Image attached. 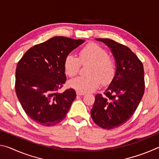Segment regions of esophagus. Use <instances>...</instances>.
<instances>
[{
  "instance_id": "34e87169",
  "label": "esophagus",
  "mask_w": 159,
  "mask_h": 159,
  "mask_svg": "<svg viewBox=\"0 0 159 159\" xmlns=\"http://www.w3.org/2000/svg\"><path fill=\"white\" fill-rule=\"evenodd\" d=\"M76 94H77V95H84L85 93H83V92H80V91H77Z\"/></svg>"
}]
</instances>
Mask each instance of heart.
<instances>
[{"label": "heart", "instance_id": "1", "mask_svg": "<svg viewBox=\"0 0 159 159\" xmlns=\"http://www.w3.org/2000/svg\"><path fill=\"white\" fill-rule=\"evenodd\" d=\"M80 64H87L86 76H79L69 81L70 87L80 92H90L102 83L107 84L114 79L116 72L114 60L109 57L106 50L99 45L90 43L79 52V58L73 54L67 55L64 60V71L67 76L74 77L79 71Z\"/></svg>", "mask_w": 159, "mask_h": 159}]
</instances>
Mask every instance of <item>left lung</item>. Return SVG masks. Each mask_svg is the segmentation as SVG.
Segmentation results:
<instances>
[{
    "mask_svg": "<svg viewBox=\"0 0 159 159\" xmlns=\"http://www.w3.org/2000/svg\"><path fill=\"white\" fill-rule=\"evenodd\" d=\"M114 55L116 72L104 95L98 94L90 114L93 121L104 129L119 127L130 119L144 93V68L135 54L125 45L109 39H97Z\"/></svg>",
    "mask_w": 159,
    "mask_h": 159,
    "instance_id": "1",
    "label": "left lung"
}]
</instances>
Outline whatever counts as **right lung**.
Masks as SVG:
<instances>
[{
	"label": "right lung",
	"mask_w": 159,
	"mask_h": 159,
	"mask_svg": "<svg viewBox=\"0 0 159 159\" xmlns=\"http://www.w3.org/2000/svg\"><path fill=\"white\" fill-rule=\"evenodd\" d=\"M83 42L82 39L53 37L31 48L18 61L16 94L26 114L39 124L55 125L69 111L76 93L73 88L58 93L66 80L64 60Z\"/></svg>",
	"instance_id": "right-lung-1"
}]
</instances>
